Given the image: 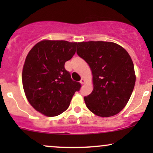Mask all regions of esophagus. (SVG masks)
<instances>
[{
  "instance_id": "esophagus-1",
  "label": "esophagus",
  "mask_w": 153,
  "mask_h": 153,
  "mask_svg": "<svg viewBox=\"0 0 153 153\" xmlns=\"http://www.w3.org/2000/svg\"><path fill=\"white\" fill-rule=\"evenodd\" d=\"M80 83H81V84H84L85 83V80H84V79H81V81H80Z\"/></svg>"
}]
</instances>
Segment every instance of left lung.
Instances as JSON below:
<instances>
[{"mask_svg": "<svg viewBox=\"0 0 153 153\" xmlns=\"http://www.w3.org/2000/svg\"><path fill=\"white\" fill-rule=\"evenodd\" d=\"M76 53L89 65L93 91L84 97L88 108L100 117L116 115L128 102L135 85L132 60L121 46L111 42H79Z\"/></svg>", "mask_w": 153, "mask_h": 153, "instance_id": "8db88e82", "label": "left lung"}]
</instances>
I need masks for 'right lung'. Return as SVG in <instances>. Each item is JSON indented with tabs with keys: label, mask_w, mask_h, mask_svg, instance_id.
<instances>
[{
	"label": "right lung",
	"mask_w": 153,
	"mask_h": 153,
	"mask_svg": "<svg viewBox=\"0 0 153 153\" xmlns=\"http://www.w3.org/2000/svg\"><path fill=\"white\" fill-rule=\"evenodd\" d=\"M77 42L42 40L33 47L25 60L23 87L27 100L37 111L56 116L70 106L76 91L81 87L73 81L65 63L76 52Z\"/></svg>",
	"instance_id": "right-lung-1"
}]
</instances>
